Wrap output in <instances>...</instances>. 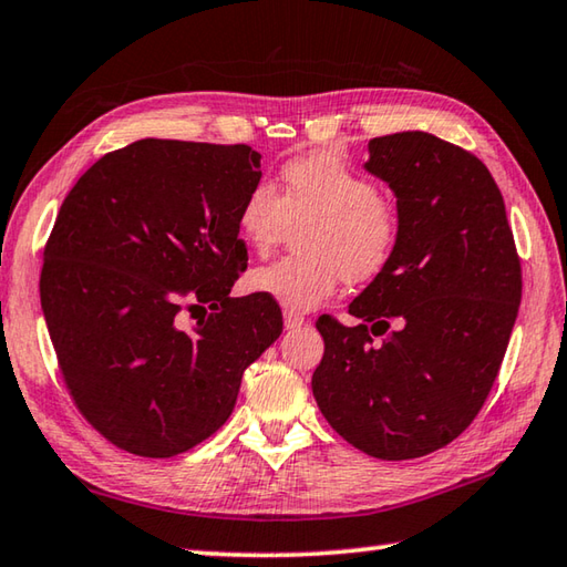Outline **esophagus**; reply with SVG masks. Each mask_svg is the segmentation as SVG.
<instances>
[{
  "mask_svg": "<svg viewBox=\"0 0 567 567\" xmlns=\"http://www.w3.org/2000/svg\"><path fill=\"white\" fill-rule=\"evenodd\" d=\"M282 319H285V329H299V327L305 324V317H299V315L290 312V309H285Z\"/></svg>",
  "mask_w": 567,
  "mask_h": 567,
  "instance_id": "obj_1",
  "label": "esophagus"
}]
</instances>
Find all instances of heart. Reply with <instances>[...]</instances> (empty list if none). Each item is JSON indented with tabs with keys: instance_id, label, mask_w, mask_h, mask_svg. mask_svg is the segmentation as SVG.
I'll return each mask as SVG.
<instances>
[{
	"instance_id": "heart-1",
	"label": "heart",
	"mask_w": 567,
	"mask_h": 567,
	"mask_svg": "<svg viewBox=\"0 0 567 567\" xmlns=\"http://www.w3.org/2000/svg\"><path fill=\"white\" fill-rule=\"evenodd\" d=\"M282 192L270 182L248 188L238 210L240 238L268 252L292 224L307 220L299 246L307 250L280 258L248 275L252 292L275 299L290 312H309L334 295L339 282H365L379 275L398 246L395 208L369 176L334 152H309L280 172Z\"/></svg>"
}]
</instances>
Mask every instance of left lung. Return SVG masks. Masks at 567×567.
<instances>
[{
	"label": "left lung",
	"mask_w": 567,
	"mask_h": 567,
	"mask_svg": "<svg viewBox=\"0 0 567 567\" xmlns=\"http://www.w3.org/2000/svg\"><path fill=\"white\" fill-rule=\"evenodd\" d=\"M363 166L395 194L401 233L349 305L359 324L317 319L324 357L312 393L349 445L415 460L460 437L489 395L518 315L520 262L502 192L472 152L395 132L369 142Z\"/></svg>",
	"instance_id": "8db88e82"
}]
</instances>
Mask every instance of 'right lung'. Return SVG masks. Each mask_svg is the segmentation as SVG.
I'll use <instances>...</instances> for the list:
<instances>
[{
	"label": "right lung",
	"instance_id": "obj_1",
	"mask_svg": "<svg viewBox=\"0 0 567 567\" xmlns=\"http://www.w3.org/2000/svg\"><path fill=\"white\" fill-rule=\"evenodd\" d=\"M260 176L248 144L150 137L65 196L41 309L78 410L120 450L174 457L214 435L243 371L282 334L275 299L230 297L248 265L238 210Z\"/></svg>",
	"mask_w": 567,
	"mask_h": 567
}]
</instances>
